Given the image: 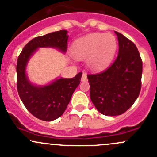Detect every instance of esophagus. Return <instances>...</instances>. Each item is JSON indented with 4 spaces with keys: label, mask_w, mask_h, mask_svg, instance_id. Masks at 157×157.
I'll return each mask as SVG.
<instances>
[{
    "label": "esophagus",
    "mask_w": 157,
    "mask_h": 157,
    "mask_svg": "<svg viewBox=\"0 0 157 157\" xmlns=\"http://www.w3.org/2000/svg\"><path fill=\"white\" fill-rule=\"evenodd\" d=\"M81 81H83V82L87 81V77H86V74H84V73H83V75H82V77H81Z\"/></svg>",
    "instance_id": "obj_1"
}]
</instances>
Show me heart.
Wrapping results in <instances>:
<instances>
[{
  "label": "heart",
  "mask_w": 157,
  "mask_h": 157,
  "mask_svg": "<svg viewBox=\"0 0 157 157\" xmlns=\"http://www.w3.org/2000/svg\"><path fill=\"white\" fill-rule=\"evenodd\" d=\"M118 42L111 33H93L82 37L73 45L74 55L78 58H88V64L95 71H102L113 60Z\"/></svg>",
  "instance_id": "obj_1"
}]
</instances>
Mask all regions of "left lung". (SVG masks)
Here are the masks:
<instances>
[{"label":"left lung","instance_id":"obj_1","mask_svg":"<svg viewBox=\"0 0 157 157\" xmlns=\"http://www.w3.org/2000/svg\"><path fill=\"white\" fill-rule=\"evenodd\" d=\"M118 54L105 71L87 75L90 99L100 113L115 116L132 106L141 89L142 60L133 42L118 32Z\"/></svg>","mask_w":157,"mask_h":157}]
</instances>
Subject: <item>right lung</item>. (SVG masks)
Here are the masks:
<instances>
[{
    "label": "right lung",
    "mask_w": 157,
    "mask_h": 157,
    "mask_svg": "<svg viewBox=\"0 0 157 157\" xmlns=\"http://www.w3.org/2000/svg\"><path fill=\"white\" fill-rule=\"evenodd\" d=\"M67 30H60L38 36L24 46L17 59V88L26 109L36 118L45 121L57 119L67 109L72 94L79 86L82 72L73 78H59L45 86L31 84L25 73L26 63L38 48L53 47L65 52L67 48Z\"/></svg>",
    "instance_id": "obj_1"
}]
</instances>
